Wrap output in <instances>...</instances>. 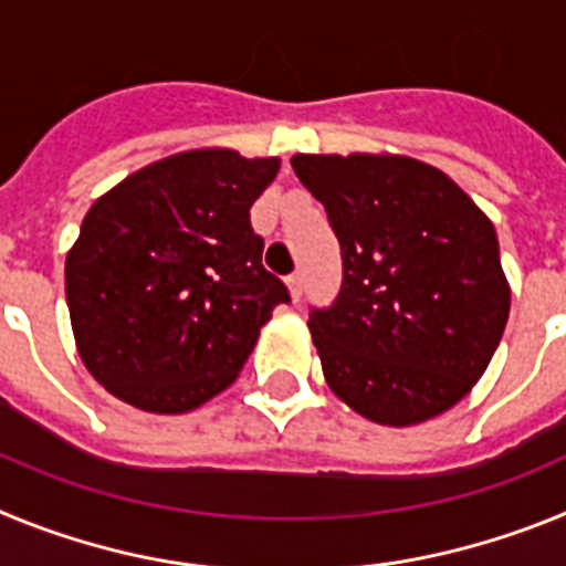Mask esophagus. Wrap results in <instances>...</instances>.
I'll list each match as a JSON object with an SVG mask.
<instances>
[{
  "label": "esophagus",
  "mask_w": 566,
  "mask_h": 566,
  "mask_svg": "<svg viewBox=\"0 0 566 566\" xmlns=\"http://www.w3.org/2000/svg\"><path fill=\"white\" fill-rule=\"evenodd\" d=\"M286 286H289V292H292V300L294 303H297L300 297H303V274H289L286 277Z\"/></svg>",
  "instance_id": "obj_1"
}]
</instances>
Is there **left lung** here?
<instances>
[{
  "mask_svg": "<svg viewBox=\"0 0 566 566\" xmlns=\"http://www.w3.org/2000/svg\"><path fill=\"white\" fill-rule=\"evenodd\" d=\"M326 207L343 283L308 328L326 382L359 417L405 428L479 382L510 314L488 214L431 164L405 155H294Z\"/></svg>",
  "mask_w": 566,
  "mask_h": 566,
  "instance_id": "left-lung-1",
  "label": "left lung"
}]
</instances>
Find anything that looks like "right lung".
I'll list each match as a JSON object with an SVG mask.
<instances>
[{
	"label": "right lung",
	"mask_w": 566,
	"mask_h": 566,
	"mask_svg": "<svg viewBox=\"0 0 566 566\" xmlns=\"http://www.w3.org/2000/svg\"><path fill=\"white\" fill-rule=\"evenodd\" d=\"M277 158L189 149L138 169L84 214L64 263L87 371L122 402L187 413L238 379L289 289L249 209Z\"/></svg>",
	"instance_id": "obj_1"
}]
</instances>
